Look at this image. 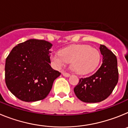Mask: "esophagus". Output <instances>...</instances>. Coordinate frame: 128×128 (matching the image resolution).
Instances as JSON below:
<instances>
[{
	"instance_id": "34e87169",
	"label": "esophagus",
	"mask_w": 128,
	"mask_h": 128,
	"mask_svg": "<svg viewBox=\"0 0 128 128\" xmlns=\"http://www.w3.org/2000/svg\"><path fill=\"white\" fill-rule=\"evenodd\" d=\"M62 74H63V76L66 77V78H68V77H70V74H68V73H66V72H62Z\"/></svg>"
}]
</instances>
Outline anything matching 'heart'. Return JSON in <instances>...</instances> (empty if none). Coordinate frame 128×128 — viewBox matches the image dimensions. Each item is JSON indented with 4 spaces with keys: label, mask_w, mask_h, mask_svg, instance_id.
Masks as SVG:
<instances>
[{
    "label": "heart",
    "mask_w": 128,
    "mask_h": 128,
    "mask_svg": "<svg viewBox=\"0 0 128 128\" xmlns=\"http://www.w3.org/2000/svg\"><path fill=\"white\" fill-rule=\"evenodd\" d=\"M50 59L54 65L60 68L70 62V68L76 74L83 75L93 72L99 66L100 54L99 50L86 44H78L53 52Z\"/></svg>",
    "instance_id": "obj_1"
}]
</instances>
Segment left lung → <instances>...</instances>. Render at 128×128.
Returning a JSON list of instances; mask_svg holds the SVG:
<instances>
[{
  "mask_svg": "<svg viewBox=\"0 0 128 128\" xmlns=\"http://www.w3.org/2000/svg\"><path fill=\"white\" fill-rule=\"evenodd\" d=\"M99 49L102 55L101 66L91 76L81 78L74 89L77 98L82 102L95 103L104 100L118 82L117 58L105 46L100 45Z\"/></svg>",
  "mask_w": 128,
  "mask_h": 128,
  "instance_id": "obj_1",
  "label": "left lung"
}]
</instances>
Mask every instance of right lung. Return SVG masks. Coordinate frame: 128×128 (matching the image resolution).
<instances>
[{
    "label": "right lung",
    "instance_id": "right-lung-1",
    "mask_svg": "<svg viewBox=\"0 0 128 128\" xmlns=\"http://www.w3.org/2000/svg\"><path fill=\"white\" fill-rule=\"evenodd\" d=\"M52 46L46 40L30 39L11 50L6 60L5 81L18 99L34 102L48 96L61 74L50 65Z\"/></svg>",
    "mask_w": 128,
    "mask_h": 128
}]
</instances>
